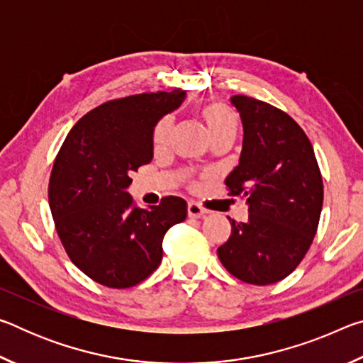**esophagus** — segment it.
<instances>
[{
    "label": "esophagus",
    "mask_w": 363,
    "mask_h": 363,
    "mask_svg": "<svg viewBox=\"0 0 363 363\" xmlns=\"http://www.w3.org/2000/svg\"><path fill=\"white\" fill-rule=\"evenodd\" d=\"M205 210L200 205H196L195 201H189L187 203V214L189 218H203L205 216Z\"/></svg>",
    "instance_id": "1"
}]
</instances>
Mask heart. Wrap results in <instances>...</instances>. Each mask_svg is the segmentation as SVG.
<instances>
[{
  "label": "heart",
  "mask_w": 363,
  "mask_h": 363,
  "mask_svg": "<svg viewBox=\"0 0 363 363\" xmlns=\"http://www.w3.org/2000/svg\"><path fill=\"white\" fill-rule=\"evenodd\" d=\"M200 116L205 123L208 136L211 140L223 136L235 138L238 131V115L230 106H227L224 102H208L200 107ZM169 133L171 120L168 116H164L153 128L152 143L157 150L167 145Z\"/></svg>",
  "instance_id": "1"
}]
</instances>
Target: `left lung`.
Instances as JSON below:
<instances>
[{"mask_svg":"<svg viewBox=\"0 0 363 363\" xmlns=\"http://www.w3.org/2000/svg\"><path fill=\"white\" fill-rule=\"evenodd\" d=\"M230 102L243 123L238 167L227 176L229 195L248 203L247 223L230 219L219 261L245 284L270 285L303 261L318 227L323 182L306 133L284 110L247 96Z\"/></svg>","mask_w":363,"mask_h":363,"instance_id":"left-lung-1","label":"left lung"}]
</instances>
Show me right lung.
Masks as SVG:
<instances>
[{
	"label": "right lung",
	"mask_w": 363,
	"mask_h": 363,
	"mask_svg": "<svg viewBox=\"0 0 363 363\" xmlns=\"http://www.w3.org/2000/svg\"><path fill=\"white\" fill-rule=\"evenodd\" d=\"M186 91L108 101L67 134L49 177V208L75 266L97 284L130 288L155 270L163 237L187 216L179 196L147 210L134 205L131 174L153 158V128L181 106Z\"/></svg>",
	"instance_id": "obj_1"
}]
</instances>
